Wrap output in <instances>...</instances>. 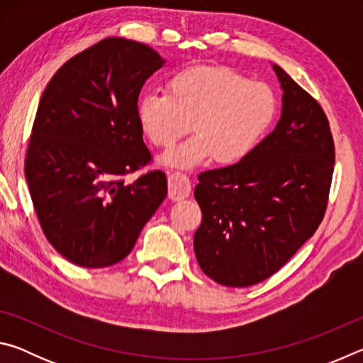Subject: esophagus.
<instances>
[{
	"label": "esophagus",
	"mask_w": 363,
	"mask_h": 363,
	"mask_svg": "<svg viewBox=\"0 0 363 363\" xmlns=\"http://www.w3.org/2000/svg\"><path fill=\"white\" fill-rule=\"evenodd\" d=\"M168 187H169V196L173 200H182L189 196L190 190H192V181L190 177L182 173V171H173L168 177Z\"/></svg>",
	"instance_id": "1"
}]
</instances>
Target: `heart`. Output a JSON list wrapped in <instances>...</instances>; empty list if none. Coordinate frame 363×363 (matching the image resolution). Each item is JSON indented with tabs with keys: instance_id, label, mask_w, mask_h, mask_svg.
Here are the masks:
<instances>
[{
	"instance_id": "obj_1",
	"label": "heart",
	"mask_w": 363,
	"mask_h": 363,
	"mask_svg": "<svg viewBox=\"0 0 363 363\" xmlns=\"http://www.w3.org/2000/svg\"><path fill=\"white\" fill-rule=\"evenodd\" d=\"M279 102L267 83L247 79L223 65H195L174 73L167 93L138 102L140 130L160 149H169L190 128L196 133L163 157V163L192 167L213 157L229 164L259 144L277 116Z\"/></svg>"
}]
</instances>
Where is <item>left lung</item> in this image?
I'll return each mask as SVG.
<instances>
[{
	"label": "left lung",
	"mask_w": 363,
	"mask_h": 363,
	"mask_svg": "<svg viewBox=\"0 0 363 363\" xmlns=\"http://www.w3.org/2000/svg\"><path fill=\"white\" fill-rule=\"evenodd\" d=\"M281 118L250 155L199 174L195 256L211 280L251 286L269 279L314 235L335 169L330 121L314 97L274 65Z\"/></svg>",
	"instance_id": "left-lung-1"
}]
</instances>
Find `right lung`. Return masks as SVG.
Here are the masks:
<instances>
[{
	"instance_id": "1",
	"label": "right lung",
	"mask_w": 363,
	"mask_h": 363,
	"mask_svg": "<svg viewBox=\"0 0 363 363\" xmlns=\"http://www.w3.org/2000/svg\"><path fill=\"white\" fill-rule=\"evenodd\" d=\"M163 65L157 51L104 38L67 60L43 91L26 155V177L48 242L65 259L108 267L131 253L168 192L138 120L145 79Z\"/></svg>"
}]
</instances>
